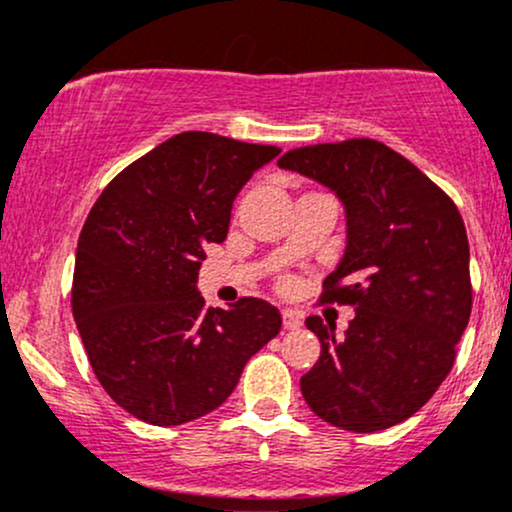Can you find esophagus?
Masks as SVG:
<instances>
[{
	"mask_svg": "<svg viewBox=\"0 0 512 512\" xmlns=\"http://www.w3.org/2000/svg\"><path fill=\"white\" fill-rule=\"evenodd\" d=\"M281 322H284V330H298V327L303 325L301 315L293 313V310H284V313H281Z\"/></svg>",
	"mask_w": 512,
	"mask_h": 512,
	"instance_id": "obj_1",
	"label": "esophagus"
}]
</instances>
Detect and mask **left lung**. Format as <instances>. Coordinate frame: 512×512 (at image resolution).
Here are the masks:
<instances>
[{
  "instance_id": "left-lung-1",
  "label": "left lung",
  "mask_w": 512,
  "mask_h": 512,
  "mask_svg": "<svg viewBox=\"0 0 512 512\" xmlns=\"http://www.w3.org/2000/svg\"><path fill=\"white\" fill-rule=\"evenodd\" d=\"M281 168L337 192L346 250L320 303L354 305L344 337L320 315L305 327L320 358L301 378L308 407L354 433L416 414L455 366L472 313L469 243L455 202L414 163L375 139L286 151Z\"/></svg>"
}]
</instances>
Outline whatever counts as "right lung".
I'll list each match as a JSON object with an SVG mask.
<instances>
[{"mask_svg": "<svg viewBox=\"0 0 512 512\" xmlns=\"http://www.w3.org/2000/svg\"><path fill=\"white\" fill-rule=\"evenodd\" d=\"M279 146L182 132L117 173L81 228L72 313L98 383L134 419L180 426L226 402L281 330L262 298L207 308L197 274L233 199Z\"/></svg>", "mask_w": 512, "mask_h": 512, "instance_id": "1", "label": "right lung"}]
</instances>
